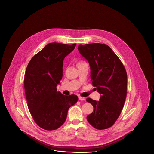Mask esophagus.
Instances as JSON below:
<instances>
[{"instance_id": "esophagus-1", "label": "esophagus", "mask_w": 154, "mask_h": 154, "mask_svg": "<svg viewBox=\"0 0 154 154\" xmlns=\"http://www.w3.org/2000/svg\"><path fill=\"white\" fill-rule=\"evenodd\" d=\"M79 100H85V97H81L80 96H79Z\"/></svg>"}]
</instances>
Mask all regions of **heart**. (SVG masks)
<instances>
[{
    "instance_id": "b5f03b06",
    "label": "heart",
    "mask_w": 154,
    "mask_h": 154,
    "mask_svg": "<svg viewBox=\"0 0 154 154\" xmlns=\"http://www.w3.org/2000/svg\"><path fill=\"white\" fill-rule=\"evenodd\" d=\"M84 63V62H80V63H79V64H80V63Z\"/></svg>"
}]
</instances>
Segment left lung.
<instances>
[{
    "mask_svg": "<svg viewBox=\"0 0 154 154\" xmlns=\"http://www.w3.org/2000/svg\"><path fill=\"white\" fill-rule=\"evenodd\" d=\"M78 50L87 60L93 86L101 95L99 101L87 99L94 108L92 113L87 116V120L97 129H107L115 123L124 107L127 91L126 70L106 44H80Z\"/></svg>",
    "mask_w": 154,
    "mask_h": 154,
    "instance_id": "obj_1",
    "label": "left lung"
}]
</instances>
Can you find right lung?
Returning a JSON list of instances; mask_svg holds the SVG:
<instances>
[{
	"label": "right lung",
	"instance_id": "obj_1",
	"mask_svg": "<svg viewBox=\"0 0 154 154\" xmlns=\"http://www.w3.org/2000/svg\"><path fill=\"white\" fill-rule=\"evenodd\" d=\"M76 44L51 43L30 60L24 77L28 107L35 122L47 131L55 130L66 121L69 108L78 97L57 92L63 75V59Z\"/></svg>",
	"mask_w": 154,
	"mask_h": 154
}]
</instances>
